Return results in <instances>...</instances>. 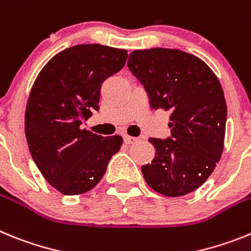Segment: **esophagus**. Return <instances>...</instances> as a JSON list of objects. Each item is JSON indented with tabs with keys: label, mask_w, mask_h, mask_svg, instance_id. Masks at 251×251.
<instances>
[{
	"label": "esophagus",
	"mask_w": 251,
	"mask_h": 251,
	"mask_svg": "<svg viewBox=\"0 0 251 251\" xmlns=\"http://www.w3.org/2000/svg\"><path fill=\"white\" fill-rule=\"evenodd\" d=\"M136 140H138V139L134 138V136H128V135H125V136H124V141H125L126 144H132Z\"/></svg>",
	"instance_id": "1"
}]
</instances>
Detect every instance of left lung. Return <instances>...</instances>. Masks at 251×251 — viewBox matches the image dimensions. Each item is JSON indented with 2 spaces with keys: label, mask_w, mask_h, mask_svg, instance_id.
Wrapping results in <instances>:
<instances>
[{
  "label": "left lung",
  "mask_w": 251,
  "mask_h": 251,
  "mask_svg": "<svg viewBox=\"0 0 251 251\" xmlns=\"http://www.w3.org/2000/svg\"><path fill=\"white\" fill-rule=\"evenodd\" d=\"M128 69L144 84L152 110L169 111L171 138H150L155 156L141 167L148 186L180 197L203 184L224 150L225 95L212 69L179 49L134 50Z\"/></svg>",
  "instance_id": "1"
}]
</instances>
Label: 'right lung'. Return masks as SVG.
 <instances>
[{
  "mask_svg": "<svg viewBox=\"0 0 251 251\" xmlns=\"http://www.w3.org/2000/svg\"><path fill=\"white\" fill-rule=\"evenodd\" d=\"M127 51L79 44L54 55L35 79L25 111V135L35 164L50 186L82 195L102 179L124 140L80 128L99 111L104 80L124 68Z\"/></svg>",
  "mask_w": 251,
  "mask_h": 251,
  "instance_id": "1",
  "label": "right lung"
}]
</instances>
